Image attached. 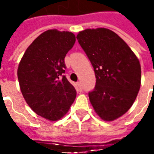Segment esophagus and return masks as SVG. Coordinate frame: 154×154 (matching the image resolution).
I'll list each match as a JSON object with an SVG mask.
<instances>
[{
	"mask_svg": "<svg viewBox=\"0 0 154 154\" xmlns=\"http://www.w3.org/2000/svg\"><path fill=\"white\" fill-rule=\"evenodd\" d=\"M77 87H79V89H80L81 91L82 90V82H77Z\"/></svg>",
	"mask_w": 154,
	"mask_h": 154,
	"instance_id": "1",
	"label": "esophagus"
}]
</instances>
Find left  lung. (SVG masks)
Segmentation results:
<instances>
[{"label":"left lung","mask_w":154,"mask_h":154,"mask_svg":"<svg viewBox=\"0 0 154 154\" xmlns=\"http://www.w3.org/2000/svg\"><path fill=\"white\" fill-rule=\"evenodd\" d=\"M78 43L92 64L97 82L89 99L96 113L106 121L125 114L141 85V66L134 53L119 35L106 28L78 33Z\"/></svg>","instance_id":"8db88e82"}]
</instances>
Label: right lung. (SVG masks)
<instances>
[{
	"label": "right lung",
	"instance_id": "add662e5",
	"mask_svg": "<svg viewBox=\"0 0 154 154\" xmlns=\"http://www.w3.org/2000/svg\"><path fill=\"white\" fill-rule=\"evenodd\" d=\"M74 34L48 29L35 38L19 63L20 91L29 106L50 121L63 118L77 96L64 76V58L73 47Z\"/></svg>",
	"mask_w": 154,
	"mask_h": 154
}]
</instances>
